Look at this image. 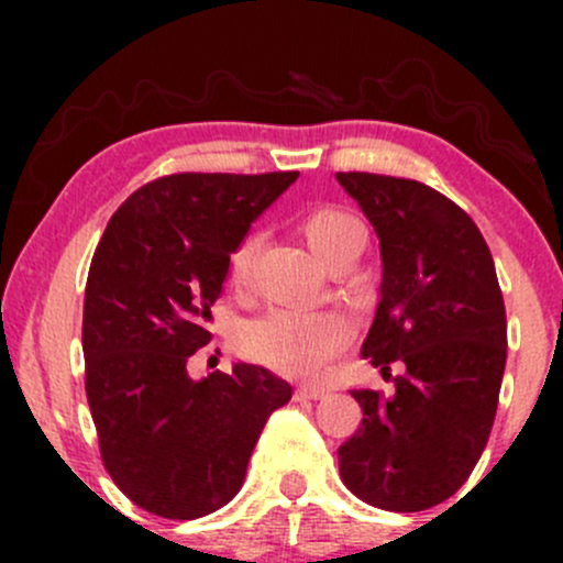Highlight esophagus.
Returning <instances> with one entry per match:
<instances>
[{"label":"esophagus","instance_id":"1","mask_svg":"<svg viewBox=\"0 0 563 563\" xmlns=\"http://www.w3.org/2000/svg\"><path fill=\"white\" fill-rule=\"evenodd\" d=\"M296 397L299 399H322V397H328V389L325 386H299V389H296Z\"/></svg>","mask_w":563,"mask_h":563}]
</instances>
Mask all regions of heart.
<instances>
[{
    "label": "heart",
    "mask_w": 563,
    "mask_h": 563,
    "mask_svg": "<svg viewBox=\"0 0 563 563\" xmlns=\"http://www.w3.org/2000/svg\"><path fill=\"white\" fill-rule=\"evenodd\" d=\"M299 228L322 264L357 260L367 243L363 219L344 206H312L301 214ZM260 245V232H249L235 245L228 262L232 286H243L249 280ZM349 341H352V322L344 314L301 307L267 309L241 333V346L249 357L288 376H318Z\"/></svg>",
    "instance_id": "1"
}]
</instances>
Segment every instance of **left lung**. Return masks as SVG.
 <instances>
[{"instance_id": "1", "label": "left lung", "mask_w": 563, "mask_h": 563, "mask_svg": "<svg viewBox=\"0 0 563 563\" xmlns=\"http://www.w3.org/2000/svg\"><path fill=\"white\" fill-rule=\"evenodd\" d=\"M378 235L380 301L363 357L394 394L354 389L357 434L339 448L341 479L367 506L412 514L455 495L493 431L506 371V303L479 228L416 179L339 172Z\"/></svg>"}]
</instances>
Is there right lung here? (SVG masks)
I'll return each instance as SVG.
<instances>
[{"label":"right lung","instance_id":"obj_1","mask_svg":"<svg viewBox=\"0 0 563 563\" xmlns=\"http://www.w3.org/2000/svg\"><path fill=\"white\" fill-rule=\"evenodd\" d=\"M299 172L169 174L111 217L84 290L81 346L100 455L134 506L214 514L243 487L264 423L290 384L262 365L190 378L206 322L251 222Z\"/></svg>","mask_w":563,"mask_h":563}]
</instances>
